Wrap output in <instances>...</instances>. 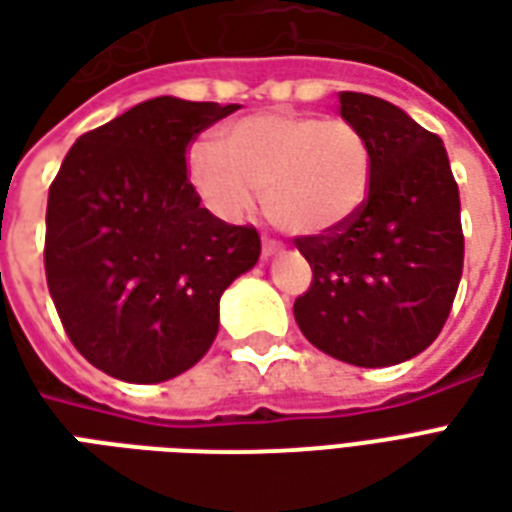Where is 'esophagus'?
<instances>
[{
  "mask_svg": "<svg viewBox=\"0 0 512 512\" xmlns=\"http://www.w3.org/2000/svg\"><path fill=\"white\" fill-rule=\"evenodd\" d=\"M279 252H282V244H279V241H271V238H266V241H263V257H274V255H279Z\"/></svg>",
  "mask_w": 512,
  "mask_h": 512,
  "instance_id": "1",
  "label": "esophagus"
}]
</instances>
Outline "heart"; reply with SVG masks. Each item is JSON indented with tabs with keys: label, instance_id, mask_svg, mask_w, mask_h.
Wrapping results in <instances>:
<instances>
[{
	"label": "heart",
	"instance_id": "1",
	"mask_svg": "<svg viewBox=\"0 0 512 512\" xmlns=\"http://www.w3.org/2000/svg\"><path fill=\"white\" fill-rule=\"evenodd\" d=\"M194 189L213 213L241 219L255 191L279 230L321 238L343 230L373 189V150L348 120L307 112H260L227 126L219 147L189 153Z\"/></svg>",
	"mask_w": 512,
	"mask_h": 512
}]
</instances>
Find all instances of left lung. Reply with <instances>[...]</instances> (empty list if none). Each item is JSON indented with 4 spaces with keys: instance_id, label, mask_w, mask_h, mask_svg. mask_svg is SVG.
<instances>
[{
    "instance_id": "left-lung-1",
    "label": "left lung",
    "mask_w": 512,
    "mask_h": 512,
    "mask_svg": "<svg viewBox=\"0 0 512 512\" xmlns=\"http://www.w3.org/2000/svg\"><path fill=\"white\" fill-rule=\"evenodd\" d=\"M340 115L370 142L373 189L343 230L296 238L312 282L293 315L340 362L400 365L439 337L461 282L458 183L439 136L395 104L340 93Z\"/></svg>"
}]
</instances>
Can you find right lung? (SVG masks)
<instances>
[{"mask_svg": "<svg viewBox=\"0 0 512 512\" xmlns=\"http://www.w3.org/2000/svg\"><path fill=\"white\" fill-rule=\"evenodd\" d=\"M238 104H136L68 150L49 189L46 282L76 351L106 376L158 384L219 332V299L255 266L260 235L200 205L186 147Z\"/></svg>", "mask_w": 512, "mask_h": 512, "instance_id": "add662e5", "label": "right lung"}]
</instances>
